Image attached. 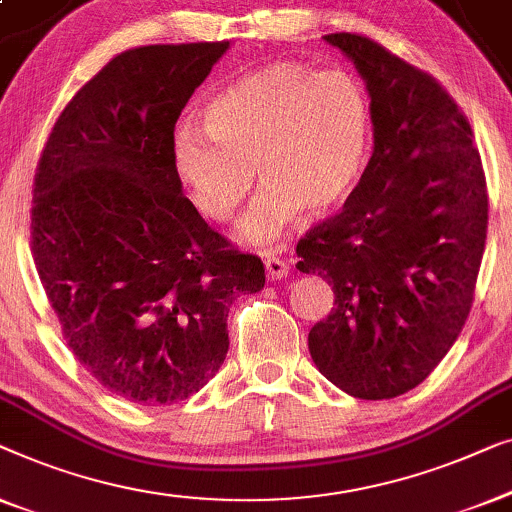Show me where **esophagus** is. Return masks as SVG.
I'll list each match as a JSON object with an SVG mask.
<instances>
[{
	"instance_id": "34e87169",
	"label": "esophagus",
	"mask_w": 512,
	"mask_h": 512,
	"mask_svg": "<svg viewBox=\"0 0 512 512\" xmlns=\"http://www.w3.org/2000/svg\"><path fill=\"white\" fill-rule=\"evenodd\" d=\"M264 269H266V276H269L271 280H280V278L287 276V271H290V264H287L283 257L264 255Z\"/></svg>"
}]
</instances>
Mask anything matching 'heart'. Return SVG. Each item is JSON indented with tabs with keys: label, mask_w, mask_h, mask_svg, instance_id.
Here are the masks:
<instances>
[{
	"label": "heart",
	"mask_w": 512,
	"mask_h": 512,
	"mask_svg": "<svg viewBox=\"0 0 512 512\" xmlns=\"http://www.w3.org/2000/svg\"><path fill=\"white\" fill-rule=\"evenodd\" d=\"M206 127L181 125L171 162L194 208L227 222L257 176L264 185L241 236L266 243L306 208L334 211L362 183L373 148L371 97L355 76L304 62H271L222 88Z\"/></svg>",
	"instance_id": "1"
}]
</instances>
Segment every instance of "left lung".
Here are the masks:
<instances>
[{"instance_id": "left-lung-1", "label": "left lung", "mask_w": 512, "mask_h": 512, "mask_svg": "<svg viewBox=\"0 0 512 512\" xmlns=\"http://www.w3.org/2000/svg\"><path fill=\"white\" fill-rule=\"evenodd\" d=\"M366 81L373 155L341 211L297 243L334 308L308 334L320 373L357 399H394L448 355L471 313L487 239V183L448 90L364 34L338 32Z\"/></svg>"}]
</instances>
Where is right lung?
Returning <instances> with one entry per match:
<instances>
[{
    "mask_svg": "<svg viewBox=\"0 0 512 512\" xmlns=\"http://www.w3.org/2000/svg\"><path fill=\"white\" fill-rule=\"evenodd\" d=\"M229 41L115 55L64 106L32 183V255L62 336L106 390L141 406L199 392L225 362L227 313L264 264L183 194L171 139Z\"/></svg>",
    "mask_w": 512,
    "mask_h": 512,
    "instance_id": "obj_1",
    "label": "right lung"
}]
</instances>
